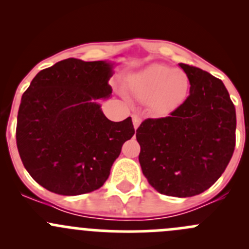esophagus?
<instances>
[{
	"instance_id": "1",
	"label": "esophagus",
	"mask_w": 249,
	"mask_h": 249,
	"mask_svg": "<svg viewBox=\"0 0 249 249\" xmlns=\"http://www.w3.org/2000/svg\"><path fill=\"white\" fill-rule=\"evenodd\" d=\"M141 122H142V118H141L140 115L132 114V123H134V127H135V129H137V127L140 126Z\"/></svg>"
}]
</instances>
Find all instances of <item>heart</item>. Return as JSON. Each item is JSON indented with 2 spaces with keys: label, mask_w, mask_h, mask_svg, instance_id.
Masks as SVG:
<instances>
[{
  "label": "heart",
  "mask_w": 249,
  "mask_h": 249,
  "mask_svg": "<svg viewBox=\"0 0 249 249\" xmlns=\"http://www.w3.org/2000/svg\"><path fill=\"white\" fill-rule=\"evenodd\" d=\"M190 82L187 74L161 64L145 67L134 77L132 92L155 115H167L185 101Z\"/></svg>",
  "instance_id": "heart-1"
}]
</instances>
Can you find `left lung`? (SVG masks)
<instances>
[{
    "mask_svg": "<svg viewBox=\"0 0 249 249\" xmlns=\"http://www.w3.org/2000/svg\"><path fill=\"white\" fill-rule=\"evenodd\" d=\"M190 82L184 102L169 117L145 119L136 130L143 175L160 194H201L225 171L236 142V110L223 82L179 64Z\"/></svg>",
    "mask_w": 249,
    "mask_h": 249,
    "instance_id": "1",
    "label": "left lung"
}]
</instances>
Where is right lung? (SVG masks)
I'll list each match as a JSON object with an SVG mask.
<instances>
[{"mask_svg": "<svg viewBox=\"0 0 249 249\" xmlns=\"http://www.w3.org/2000/svg\"><path fill=\"white\" fill-rule=\"evenodd\" d=\"M113 64L70 59L42 70L21 97L17 147L38 184L60 195H80L104 185L125 141L131 118L110 122L99 99L112 94Z\"/></svg>", "mask_w": 249, "mask_h": 249, "instance_id": "add662e5", "label": "right lung"}]
</instances>
